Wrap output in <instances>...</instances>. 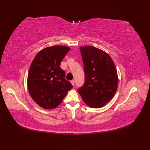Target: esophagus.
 <instances>
[{"label": "esophagus", "mask_w": 150, "mask_h": 150, "mask_svg": "<svg viewBox=\"0 0 150 150\" xmlns=\"http://www.w3.org/2000/svg\"><path fill=\"white\" fill-rule=\"evenodd\" d=\"M71 84H72L73 86H74V85H75V80H72V81H71Z\"/></svg>", "instance_id": "34e87169"}]
</instances>
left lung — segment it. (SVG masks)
Wrapping results in <instances>:
<instances>
[{
	"label": "left lung",
	"mask_w": 150,
	"mask_h": 150,
	"mask_svg": "<svg viewBox=\"0 0 150 150\" xmlns=\"http://www.w3.org/2000/svg\"><path fill=\"white\" fill-rule=\"evenodd\" d=\"M85 75L79 93L88 106H104L117 91L118 75L112 59L104 51L91 46L80 47Z\"/></svg>",
	"instance_id": "8db88e82"
}]
</instances>
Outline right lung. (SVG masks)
<instances>
[{
  "label": "right lung",
  "mask_w": 150,
  "mask_h": 150,
  "mask_svg": "<svg viewBox=\"0 0 150 150\" xmlns=\"http://www.w3.org/2000/svg\"><path fill=\"white\" fill-rule=\"evenodd\" d=\"M69 50V47L64 46L46 47L37 54L31 62L28 88L31 98L40 107L54 109L73 88L60 68V62Z\"/></svg>",
  "instance_id": "obj_1"
}]
</instances>
